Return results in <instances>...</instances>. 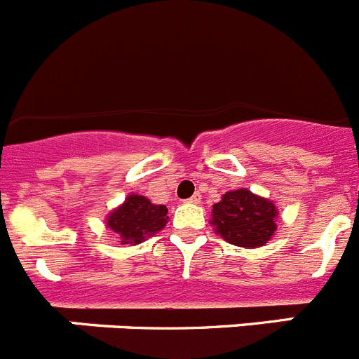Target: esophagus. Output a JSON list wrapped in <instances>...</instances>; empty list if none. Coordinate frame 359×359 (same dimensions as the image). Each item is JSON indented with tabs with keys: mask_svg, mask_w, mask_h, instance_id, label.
<instances>
[{
	"mask_svg": "<svg viewBox=\"0 0 359 359\" xmlns=\"http://www.w3.org/2000/svg\"><path fill=\"white\" fill-rule=\"evenodd\" d=\"M199 201H201V194H198V192H196V194L189 199V203H194V205H198Z\"/></svg>",
	"mask_w": 359,
	"mask_h": 359,
	"instance_id": "34e87169",
	"label": "esophagus"
}]
</instances>
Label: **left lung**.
Listing matches in <instances>:
<instances>
[{
	"label": "left lung",
	"mask_w": 359,
	"mask_h": 359,
	"mask_svg": "<svg viewBox=\"0 0 359 359\" xmlns=\"http://www.w3.org/2000/svg\"><path fill=\"white\" fill-rule=\"evenodd\" d=\"M277 208L269 199L259 198L250 190H231L214 205L212 226L226 243L257 248L268 243L277 230Z\"/></svg>",
	"instance_id": "8db88e82"
}]
</instances>
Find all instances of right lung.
I'll list each match as a JSON object with an SVG mask.
<instances>
[{
  "label": "right lung",
  "instance_id": "add662e5",
  "mask_svg": "<svg viewBox=\"0 0 359 359\" xmlns=\"http://www.w3.org/2000/svg\"><path fill=\"white\" fill-rule=\"evenodd\" d=\"M167 212L165 205H154L144 196L133 194L122 207L111 212L107 226L118 233L122 244H138L167 224Z\"/></svg>",
  "mask_w": 359,
  "mask_h": 359
}]
</instances>
